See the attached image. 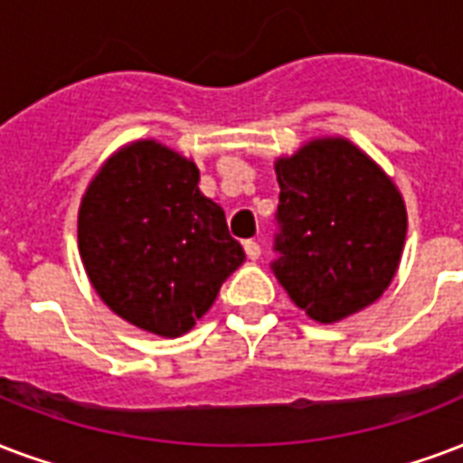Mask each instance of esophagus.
<instances>
[{"mask_svg":"<svg viewBox=\"0 0 463 463\" xmlns=\"http://www.w3.org/2000/svg\"><path fill=\"white\" fill-rule=\"evenodd\" d=\"M242 247H245L247 260H252V262H255V260H260V255H262V247L257 245L255 240H245V242H242Z\"/></svg>","mask_w":463,"mask_h":463,"instance_id":"1","label":"esophagus"}]
</instances>
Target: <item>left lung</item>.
<instances>
[{
    "mask_svg": "<svg viewBox=\"0 0 463 463\" xmlns=\"http://www.w3.org/2000/svg\"><path fill=\"white\" fill-rule=\"evenodd\" d=\"M281 232L274 274L317 323H340L396 277L408 211L393 179L342 136L313 137L274 162Z\"/></svg>",
    "mask_w": 463,
    "mask_h": 463,
    "instance_id": "obj_1",
    "label": "left lung"
}]
</instances>
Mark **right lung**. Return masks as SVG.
<instances>
[{
	"mask_svg": "<svg viewBox=\"0 0 463 463\" xmlns=\"http://www.w3.org/2000/svg\"><path fill=\"white\" fill-rule=\"evenodd\" d=\"M77 245L99 298L160 337L189 333L245 262L223 208L201 194L196 162L157 140L118 147L91 176Z\"/></svg>",
	"mask_w": 463,
	"mask_h": 463,
	"instance_id": "obj_1",
	"label": "right lung"
}]
</instances>
